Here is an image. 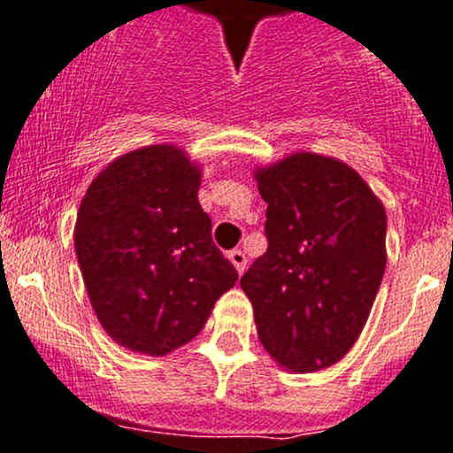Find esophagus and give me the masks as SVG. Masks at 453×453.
Masks as SVG:
<instances>
[{
  "label": "esophagus",
  "mask_w": 453,
  "mask_h": 453,
  "mask_svg": "<svg viewBox=\"0 0 453 453\" xmlns=\"http://www.w3.org/2000/svg\"><path fill=\"white\" fill-rule=\"evenodd\" d=\"M228 261H231L233 265H235V270L237 273H244V268H246V255L242 253L240 249H235V250H231V253H228Z\"/></svg>",
  "instance_id": "esophagus-1"
}]
</instances>
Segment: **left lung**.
Segmentation results:
<instances>
[{"label": "left lung", "mask_w": 453, "mask_h": 453, "mask_svg": "<svg viewBox=\"0 0 453 453\" xmlns=\"http://www.w3.org/2000/svg\"><path fill=\"white\" fill-rule=\"evenodd\" d=\"M268 250L240 286L268 356L290 372L342 360L386 270V209L347 163L295 152L255 167Z\"/></svg>", "instance_id": "obj_1"}]
</instances>
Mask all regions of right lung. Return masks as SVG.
I'll return each mask as SVG.
<instances>
[{
  "instance_id": "add662e5",
  "label": "right lung",
  "mask_w": 453,
  "mask_h": 453,
  "mask_svg": "<svg viewBox=\"0 0 453 453\" xmlns=\"http://www.w3.org/2000/svg\"><path fill=\"white\" fill-rule=\"evenodd\" d=\"M200 176L188 152L155 143L111 161L88 185L73 246L93 311L119 347L167 356L235 286L198 203Z\"/></svg>"
}]
</instances>
